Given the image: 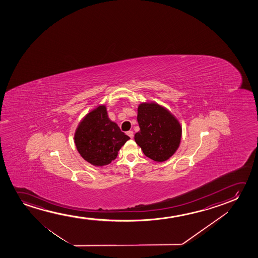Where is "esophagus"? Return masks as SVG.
<instances>
[{"label": "esophagus", "instance_id": "esophagus-1", "mask_svg": "<svg viewBox=\"0 0 258 258\" xmlns=\"http://www.w3.org/2000/svg\"><path fill=\"white\" fill-rule=\"evenodd\" d=\"M127 135L131 138H134V132H133L132 131H127Z\"/></svg>", "mask_w": 258, "mask_h": 258}]
</instances>
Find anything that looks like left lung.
<instances>
[{"instance_id": "obj_1", "label": "left lung", "mask_w": 258, "mask_h": 258, "mask_svg": "<svg viewBox=\"0 0 258 258\" xmlns=\"http://www.w3.org/2000/svg\"><path fill=\"white\" fill-rule=\"evenodd\" d=\"M140 131L135 141L146 157L163 162L174 154L181 138V126L175 116L157 103H142L138 108Z\"/></svg>"}]
</instances>
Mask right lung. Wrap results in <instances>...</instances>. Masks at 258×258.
Masks as SVG:
<instances>
[{"mask_svg": "<svg viewBox=\"0 0 258 258\" xmlns=\"http://www.w3.org/2000/svg\"><path fill=\"white\" fill-rule=\"evenodd\" d=\"M130 137L110 120L106 106L101 105L87 113L78 124L74 136L78 152L93 166L108 165L116 159L121 146Z\"/></svg>", "mask_w": 258, "mask_h": 258, "instance_id": "1", "label": "right lung"}]
</instances>
